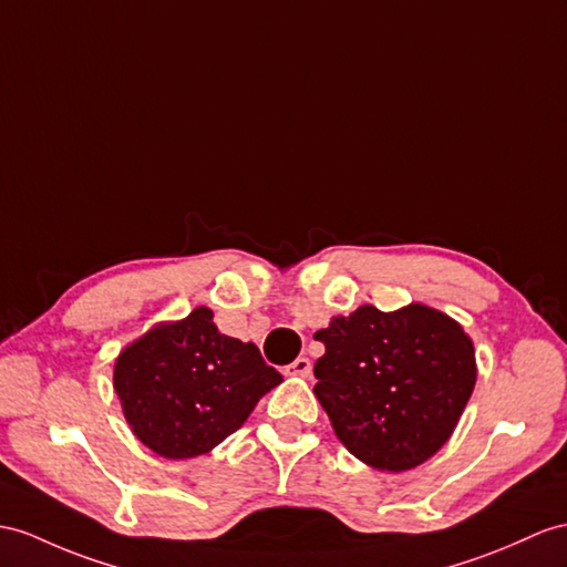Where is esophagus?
Listing matches in <instances>:
<instances>
[{
	"instance_id": "1",
	"label": "esophagus",
	"mask_w": 567,
	"mask_h": 567,
	"mask_svg": "<svg viewBox=\"0 0 567 567\" xmlns=\"http://www.w3.org/2000/svg\"><path fill=\"white\" fill-rule=\"evenodd\" d=\"M310 372H312V365H310V358H306V355L296 358L291 365L284 368V375H296V378H308Z\"/></svg>"
}]
</instances>
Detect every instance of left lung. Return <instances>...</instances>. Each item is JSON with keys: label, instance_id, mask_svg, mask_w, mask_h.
Here are the masks:
<instances>
[{"label": "left lung", "instance_id": "left-lung-1", "mask_svg": "<svg viewBox=\"0 0 567 567\" xmlns=\"http://www.w3.org/2000/svg\"><path fill=\"white\" fill-rule=\"evenodd\" d=\"M315 394L337 437L380 472H406L447 443L474 392V343L452 317L413 302L361 306L315 331Z\"/></svg>", "mask_w": 567, "mask_h": 567}]
</instances>
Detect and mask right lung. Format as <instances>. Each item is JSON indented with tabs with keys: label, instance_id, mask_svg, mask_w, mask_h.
<instances>
[{
	"label": "right lung",
	"instance_id": "1",
	"mask_svg": "<svg viewBox=\"0 0 567 567\" xmlns=\"http://www.w3.org/2000/svg\"><path fill=\"white\" fill-rule=\"evenodd\" d=\"M284 382L255 343L220 334L209 308L158 324L124 349L115 392L146 447L168 460L206 454L236 433L257 402Z\"/></svg>",
	"mask_w": 567,
	"mask_h": 567
}]
</instances>
